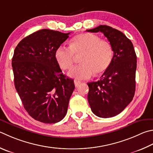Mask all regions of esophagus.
Listing matches in <instances>:
<instances>
[{
	"label": "esophagus",
	"instance_id": "obj_1",
	"mask_svg": "<svg viewBox=\"0 0 153 153\" xmlns=\"http://www.w3.org/2000/svg\"><path fill=\"white\" fill-rule=\"evenodd\" d=\"M80 83L81 82H80L79 81H77V79L74 80V84H75V85H76V87H77V86L80 84Z\"/></svg>",
	"mask_w": 153,
	"mask_h": 153
}]
</instances>
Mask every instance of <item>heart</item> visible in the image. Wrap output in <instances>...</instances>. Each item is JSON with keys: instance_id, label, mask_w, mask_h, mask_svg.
Wrapping results in <instances>:
<instances>
[{"instance_id": "1", "label": "heart", "mask_w": 153, "mask_h": 153, "mask_svg": "<svg viewBox=\"0 0 153 153\" xmlns=\"http://www.w3.org/2000/svg\"><path fill=\"white\" fill-rule=\"evenodd\" d=\"M80 55L82 64L72 68L68 75L77 79H88L94 73L100 74L109 67L113 57L112 47L98 35L85 33L75 36L71 40L69 48L58 46L54 53L58 65L64 70L70 69L76 56Z\"/></svg>"}]
</instances>
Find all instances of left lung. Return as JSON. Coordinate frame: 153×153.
<instances>
[{"label": "left lung", "mask_w": 153, "mask_h": 153, "mask_svg": "<svg viewBox=\"0 0 153 153\" xmlns=\"http://www.w3.org/2000/svg\"><path fill=\"white\" fill-rule=\"evenodd\" d=\"M87 31L102 32L112 47L109 67L98 82L88 83V100L97 116L113 117L123 111L134 96L137 55L132 43L120 30L100 25Z\"/></svg>", "instance_id": "obj_1"}]
</instances>
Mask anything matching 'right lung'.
Masks as SVG:
<instances>
[{"mask_svg": "<svg viewBox=\"0 0 153 153\" xmlns=\"http://www.w3.org/2000/svg\"><path fill=\"white\" fill-rule=\"evenodd\" d=\"M69 33L37 30L23 39L14 51L16 90L29 114L41 123H57L67 114L75 85L62 73L54 53Z\"/></svg>", "mask_w": 153, "mask_h": 153, "instance_id": "right-lung-1", "label": "right lung"}]
</instances>
